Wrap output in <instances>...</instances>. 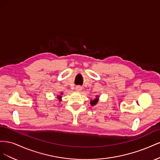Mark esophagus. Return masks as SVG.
Here are the masks:
<instances>
[{
	"mask_svg": "<svg viewBox=\"0 0 160 160\" xmlns=\"http://www.w3.org/2000/svg\"><path fill=\"white\" fill-rule=\"evenodd\" d=\"M76 91H81L82 90V87L81 86H77L75 88Z\"/></svg>",
	"mask_w": 160,
	"mask_h": 160,
	"instance_id": "1",
	"label": "esophagus"
}]
</instances>
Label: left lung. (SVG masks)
<instances>
[{
	"label": "left lung",
	"instance_id": "obj_1",
	"mask_svg": "<svg viewBox=\"0 0 160 160\" xmlns=\"http://www.w3.org/2000/svg\"><path fill=\"white\" fill-rule=\"evenodd\" d=\"M98 100H99V96H97L96 98L94 100H91V103H90L91 105L92 106L95 105L97 103H98Z\"/></svg>",
	"mask_w": 160,
	"mask_h": 160
}]
</instances>
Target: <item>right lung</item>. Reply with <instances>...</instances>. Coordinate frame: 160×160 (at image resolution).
<instances>
[{
    "mask_svg": "<svg viewBox=\"0 0 160 160\" xmlns=\"http://www.w3.org/2000/svg\"><path fill=\"white\" fill-rule=\"evenodd\" d=\"M57 98H59V101H60V100H61V95L57 96Z\"/></svg>",
    "mask_w": 160,
    "mask_h": 160,
    "instance_id": "add662e5",
    "label": "right lung"
}]
</instances>
